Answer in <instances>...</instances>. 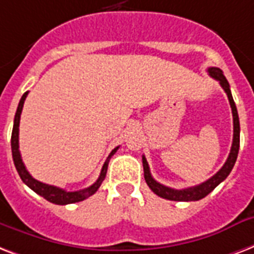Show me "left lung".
Listing matches in <instances>:
<instances>
[{
  "instance_id": "obj_1",
  "label": "left lung",
  "mask_w": 254,
  "mask_h": 254,
  "mask_svg": "<svg viewBox=\"0 0 254 254\" xmlns=\"http://www.w3.org/2000/svg\"><path fill=\"white\" fill-rule=\"evenodd\" d=\"M209 75L213 79L219 80L221 87L224 88V91L227 92L228 99L231 103L232 109V115H233V141H232V148L228 156L227 162L221 167V170L216 175H213L211 179H208L207 182L201 183L198 186L190 187V188H184V190H174L170 187H166L158 183L152 178V175L149 172L148 163L145 160V156H143V168H144V179L147 186L151 188V190L156 193L158 196L167 200H174V201H197L200 198L205 197L208 193H211L212 190H215L216 187L219 186L220 183L224 182L227 176L231 174L232 168L235 166L236 159L239 155V148H240V121H239V114H237V109H236L235 100L232 96L231 88H229V83H228L227 78L224 76L223 71L217 67H209L208 68Z\"/></svg>"
}]
</instances>
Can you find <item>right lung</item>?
I'll return each instance as SVG.
<instances>
[{
    "mask_svg": "<svg viewBox=\"0 0 254 254\" xmlns=\"http://www.w3.org/2000/svg\"><path fill=\"white\" fill-rule=\"evenodd\" d=\"M29 91H26L22 95L21 100H19L18 107H17V113H15L14 117V125H13V131H11V155H13V162H14V166L17 168V172H18L19 178L22 179V182L26 184L30 190H33L35 193H38L39 196H42L43 198H46L47 201L54 202V204H58V205H66V204H72V202L82 201L84 198L90 197L91 194H94L98 190V188L100 187L102 182L105 180L106 174H107V167H109V162L111 156H113L115 152L118 151L119 147L114 148L111 151V154L109 155V158L106 159L105 164L102 167V171H100V175L98 180H96L92 186L84 188V190H74V192H67V190H62V188H58V187L49 186V184H45L42 182H38L35 180L33 176H31L29 172H27L26 167L23 164L22 158H21V154H19V144H18V133H19V119H21V113H22L23 103H25V99H26Z\"/></svg>",
    "mask_w": 254,
    "mask_h": 254,
    "instance_id": "obj_1",
    "label": "right lung"
}]
</instances>
